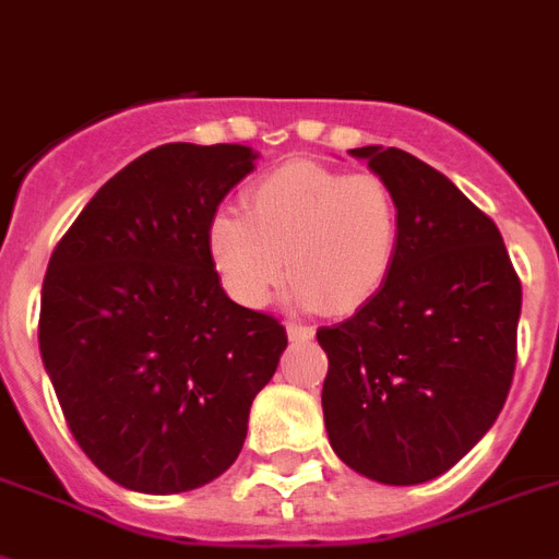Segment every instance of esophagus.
Masks as SVG:
<instances>
[{
	"instance_id": "obj_1",
	"label": "esophagus",
	"mask_w": 559,
	"mask_h": 559,
	"mask_svg": "<svg viewBox=\"0 0 559 559\" xmlns=\"http://www.w3.org/2000/svg\"><path fill=\"white\" fill-rule=\"evenodd\" d=\"M285 331H288V340H294V343H308V340H313V329L311 325H302V322H288Z\"/></svg>"
}]
</instances>
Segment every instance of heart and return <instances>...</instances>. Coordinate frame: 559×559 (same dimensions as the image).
<instances>
[{
    "label": "heart",
    "instance_id": "heart-1",
    "mask_svg": "<svg viewBox=\"0 0 559 559\" xmlns=\"http://www.w3.org/2000/svg\"><path fill=\"white\" fill-rule=\"evenodd\" d=\"M403 242V207L377 174L288 163L257 179L242 216L207 228L211 265L239 306H269L288 276L308 308L354 313L389 283Z\"/></svg>",
    "mask_w": 559,
    "mask_h": 559
}]
</instances>
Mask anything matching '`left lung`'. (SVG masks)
Segmentation results:
<instances>
[{
	"label": "left lung",
	"instance_id": "obj_1",
	"mask_svg": "<svg viewBox=\"0 0 559 559\" xmlns=\"http://www.w3.org/2000/svg\"><path fill=\"white\" fill-rule=\"evenodd\" d=\"M394 188L403 242L389 283L320 329L331 449L362 477L417 486L495 426L518 362L520 276L495 219L400 147H354Z\"/></svg>",
	"mask_w": 559,
	"mask_h": 559
}]
</instances>
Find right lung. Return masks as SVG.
<instances>
[{
    "instance_id": "add662e5",
    "label": "right lung",
    "mask_w": 559,
    "mask_h": 559,
    "mask_svg": "<svg viewBox=\"0 0 559 559\" xmlns=\"http://www.w3.org/2000/svg\"><path fill=\"white\" fill-rule=\"evenodd\" d=\"M246 145L170 142L110 177L41 283L39 352L87 460L142 495L216 479L288 345L219 285L207 228L253 170Z\"/></svg>"
}]
</instances>
